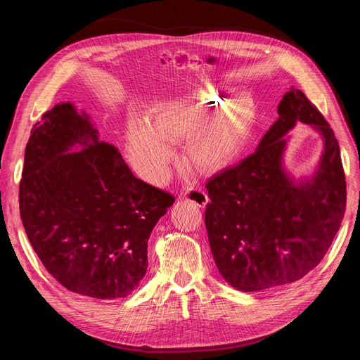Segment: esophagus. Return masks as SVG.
Segmentation results:
<instances>
[{
	"mask_svg": "<svg viewBox=\"0 0 360 360\" xmlns=\"http://www.w3.org/2000/svg\"><path fill=\"white\" fill-rule=\"evenodd\" d=\"M181 198L186 200V201H191L193 204H197L198 207H205V204L209 202V197H207L202 189H186V191H183Z\"/></svg>",
	"mask_w": 360,
	"mask_h": 360,
	"instance_id": "obj_1",
	"label": "esophagus"
}]
</instances>
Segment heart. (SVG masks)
Here are the masks:
<instances>
[{
    "label": "heart",
    "instance_id": "b5f03b06",
    "mask_svg": "<svg viewBox=\"0 0 360 360\" xmlns=\"http://www.w3.org/2000/svg\"><path fill=\"white\" fill-rule=\"evenodd\" d=\"M257 108L249 94L224 85H205L177 99L160 101L147 118L127 124L126 151L135 171L151 184L165 183L176 159L174 143L186 139L189 165L205 176L230 168L240 156Z\"/></svg>",
    "mask_w": 360,
    "mask_h": 360
}]
</instances>
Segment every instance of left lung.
I'll use <instances>...</instances> for the list:
<instances>
[{
	"instance_id": "obj_1",
	"label": "left lung",
	"mask_w": 360,
	"mask_h": 360,
	"mask_svg": "<svg viewBox=\"0 0 360 360\" xmlns=\"http://www.w3.org/2000/svg\"><path fill=\"white\" fill-rule=\"evenodd\" d=\"M255 153L207 181L205 228L222 278L240 291L299 281L320 264L340 230L347 184L340 146L317 106L291 89ZM296 121L325 138L321 168L294 184L281 168V138Z\"/></svg>"
}]
</instances>
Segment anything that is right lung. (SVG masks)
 <instances>
[{
    "instance_id": "obj_1",
    "label": "right lung",
    "mask_w": 360,
    "mask_h": 360,
    "mask_svg": "<svg viewBox=\"0 0 360 360\" xmlns=\"http://www.w3.org/2000/svg\"><path fill=\"white\" fill-rule=\"evenodd\" d=\"M76 143L83 150L69 154ZM176 198L136 179L72 103L45 112L25 147L19 210L49 274L76 294L126 297L147 271V242Z\"/></svg>"
}]
</instances>
